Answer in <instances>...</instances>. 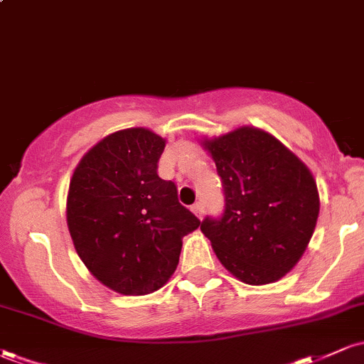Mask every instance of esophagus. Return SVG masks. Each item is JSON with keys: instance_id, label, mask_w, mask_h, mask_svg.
<instances>
[{"instance_id": "1", "label": "esophagus", "mask_w": 364, "mask_h": 364, "mask_svg": "<svg viewBox=\"0 0 364 364\" xmlns=\"http://www.w3.org/2000/svg\"><path fill=\"white\" fill-rule=\"evenodd\" d=\"M191 210L195 212V215H196V217H200V219H202L203 212H205V205H203V202H196L195 205L191 207Z\"/></svg>"}]
</instances>
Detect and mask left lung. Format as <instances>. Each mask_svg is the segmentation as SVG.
Wrapping results in <instances>:
<instances>
[{
  "label": "left lung",
  "mask_w": 364,
  "mask_h": 364,
  "mask_svg": "<svg viewBox=\"0 0 364 364\" xmlns=\"http://www.w3.org/2000/svg\"><path fill=\"white\" fill-rule=\"evenodd\" d=\"M203 147L215 162L224 214L203 219L220 263L250 286L284 277L310 243L320 212L311 171L270 133L241 127Z\"/></svg>",
  "instance_id": "1"
}]
</instances>
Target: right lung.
I'll return each instance as SVG.
<instances>
[{
    "label": "right lung",
    "instance_id": "add662e5",
    "mask_svg": "<svg viewBox=\"0 0 364 364\" xmlns=\"http://www.w3.org/2000/svg\"><path fill=\"white\" fill-rule=\"evenodd\" d=\"M166 140L127 128L95 144L73 171L66 223L97 281L124 296L157 291L176 270L183 236L200 220L183 207L157 162Z\"/></svg>",
    "mask_w": 364,
    "mask_h": 364
}]
</instances>
